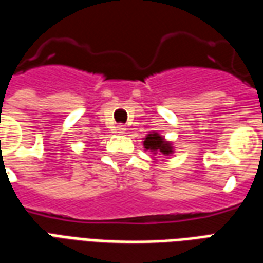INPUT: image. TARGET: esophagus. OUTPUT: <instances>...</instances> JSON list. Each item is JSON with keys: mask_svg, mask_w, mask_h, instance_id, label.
Wrapping results in <instances>:
<instances>
[{"mask_svg": "<svg viewBox=\"0 0 263 263\" xmlns=\"http://www.w3.org/2000/svg\"><path fill=\"white\" fill-rule=\"evenodd\" d=\"M125 125H118L117 126V132H118V134H124V132H125Z\"/></svg>", "mask_w": 263, "mask_h": 263, "instance_id": "1", "label": "esophagus"}]
</instances>
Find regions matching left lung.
Listing matches in <instances>:
<instances>
[{"mask_svg": "<svg viewBox=\"0 0 263 263\" xmlns=\"http://www.w3.org/2000/svg\"><path fill=\"white\" fill-rule=\"evenodd\" d=\"M145 148L151 149V151H158L162 152L163 155H169L172 152L171 145L163 141V138H160L158 134H149L146 139H145Z\"/></svg>", "mask_w": 263, "mask_h": 263, "instance_id": "1", "label": "left lung"}]
</instances>
